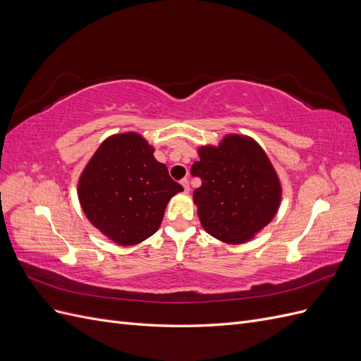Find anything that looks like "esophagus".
<instances>
[{"instance_id":"1","label":"esophagus","mask_w":361,"mask_h":361,"mask_svg":"<svg viewBox=\"0 0 361 361\" xmlns=\"http://www.w3.org/2000/svg\"><path fill=\"white\" fill-rule=\"evenodd\" d=\"M180 183H182V187H183L185 192H188V191H190V180H188L187 178H185V179L180 180Z\"/></svg>"}]
</instances>
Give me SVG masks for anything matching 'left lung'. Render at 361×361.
I'll list each match as a JSON object with an SVG mask.
<instances>
[{
	"instance_id": "8db88e82",
	"label": "left lung",
	"mask_w": 361,
	"mask_h": 361,
	"mask_svg": "<svg viewBox=\"0 0 361 361\" xmlns=\"http://www.w3.org/2000/svg\"><path fill=\"white\" fill-rule=\"evenodd\" d=\"M191 174L202 179L192 197L206 232L227 244H243L274 218L281 197L277 174L251 138L226 137L199 150Z\"/></svg>"
}]
</instances>
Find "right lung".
<instances>
[{
    "label": "right lung",
    "instance_id": "add662e5",
    "mask_svg": "<svg viewBox=\"0 0 361 361\" xmlns=\"http://www.w3.org/2000/svg\"><path fill=\"white\" fill-rule=\"evenodd\" d=\"M183 191L158 162L147 141L135 134L106 138L87 164L78 195L87 218L120 245L154 235L169 200Z\"/></svg>",
    "mask_w": 361,
    "mask_h": 361
}]
</instances>
